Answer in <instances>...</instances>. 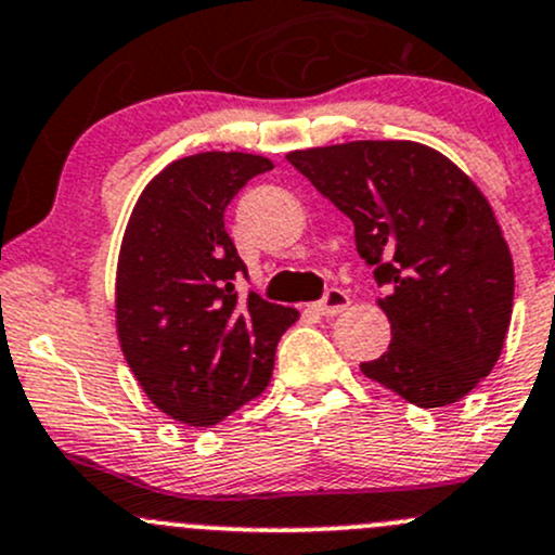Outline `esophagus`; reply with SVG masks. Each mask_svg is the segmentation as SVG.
Listing matches in <instances>:
<instances>
[{"mask_svg":"<svg viewBox=\"0 0 555 555\" xmlns=\"http://www.w3.org/2000/svg\"><path fill=\"white\" fill-rule=\"evenodd\" d=\"M348 302H351V297L343 293V289L330 287V289H326V293H324L322 300L313 302L311 308L319 313V317H337V313H340V311H346Z\"/></svg>","mask_w":555,"mask_h":555,"instance_id":"34e87169","label":"esophagus"}]
</instances>
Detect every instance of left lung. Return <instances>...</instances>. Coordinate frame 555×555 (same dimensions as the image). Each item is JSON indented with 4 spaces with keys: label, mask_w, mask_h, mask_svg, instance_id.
I'll use <instances>...</instances> for the list:
<instances>
[{
    "label": "left lung",
    "mask_w": 555,
    "mask_h": 555,
    "mask_svg": "<svg viewBox=\"0 0 555 555\" xmlns=\"http://www.w3.org/2000/svg\"><path fill=\"white\" fill-rule=\"evenodd\" d=\"M289 165L348 215L390 322L361 372L410 404L447 406L498 364L513 313V258L487 196L412 140L289 151Z\"/></svg>",
    "instance_id": "8db88e82"
}]
</instances>
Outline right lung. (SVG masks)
Returning a JSON list of instances; mask_svg holds the SVG:
<instances>
[{"mask_svg": "<svg viewBox=\"0 0 555 555\" xmlns=\"http://www.w3.org/2000/svg\"><path fill=\"white\" fill-rule=\"evenodd\" d=\"M273 162L242 151L183 156L143 189L116 266V335L156 410L209 428L271 383L279 337L295 308L249 293L223 212Z\"/></svg>", "mask_w": 555, "mask_h": 555, "instance_id": "obj_1", "label": "right lung"}]
</instances>
